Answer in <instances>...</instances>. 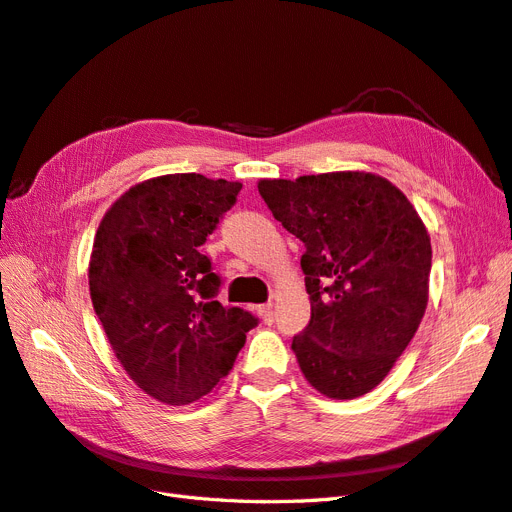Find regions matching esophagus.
<instances>
[{"label":"esophagus","instance_id":"1","mask_svg":"<svg viewBox=\"0 0 512 512\" xmlns=\"http://www.w3.org/2000/svg\"><path fill=\"white\" fill-rule=\"evenodd\" d=\"M256 312H258V316L265 320L267 324H271L273 322V305L271 303H265V305H258L256 307Z\"/></svg>","mask_w":512,"mask_h":512}]
</instances>
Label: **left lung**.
Instances as JSON below:
<instances>
[{"label":"left lung","instance_id":"obj_1","mask_svg":"<svg viewBox=\"0 0 512 512\" xmlns=\"http://www.w3.org/2000/svg\"><path fill=\"white\" fill-rule=\"evenodd\" d=\"M258 192L305 245L312 318L292 337L303 376L333 399L376 389L427 307L431 243L423 220L391 181L359 170L262 179Z\"/></svg>","mask_w":512,"mask_h":512}]
</instances>
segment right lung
Instances as JSON below:
<instances>
[{
  "label": "right lung",
  "mask_w": 512,
  "mask_h": 512,
  "mask_svg": "<svg viewBox=\"0 0 512 512\" xmlns=\"http://www.w3.org/2000/svg\"><path fill=\"white\" fill-rule=\"evenodd\" d=\"M239 192L196 173L156 177L115 200L96 232L91 303L123 369L162 404L211 393L258 324L215 301L222 280L200 254Z\"/></svg>",
  "instance_id": "obj_1"
}]
</instances>
